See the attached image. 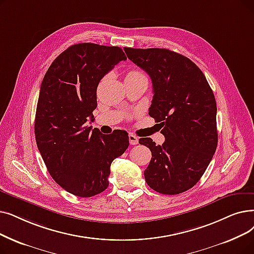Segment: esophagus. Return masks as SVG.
<instances>
[{
    "label": "esophagus",
    "instance_id": "1",
    "mask_svg": "<svg viewBox=\"0 0 254 254\" xmlns=\"http://www.w3.org/2000/svg\"><path fill=\"white\" fill-rule=\"evenodd\" d=\"M128 140H129V143H130L131 145H136V144H138V142H139V138L136 137L133 134H129L128 135Z\"/></svg>",
    "mask_w": 254,
    "mask_h": 254
}]
</instances>
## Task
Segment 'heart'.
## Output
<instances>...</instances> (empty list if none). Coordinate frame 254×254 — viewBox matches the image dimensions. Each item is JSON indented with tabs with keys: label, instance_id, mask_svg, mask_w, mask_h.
Masks as SVG:
<instances>
[{
	"label": "heart",
	"instance_id": "1",
	"mask_svg": "<svg viewBox=\"0 0 254 254\" xmlns=\"http://www.w3.org/2000/svg\"><path fill=\"white\" fill-rule=\"evenodd\" d=\"M141 76H144L141 72L136 71V70H131L127 73L126 79H131V78H141Z\"/></svg>",
	"mask_w": 254,
	"mask_h": 254
}]
</instances>
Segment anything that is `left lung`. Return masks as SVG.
<instances>
[{"instance_id":"8db88e82","label":"left lung","mask_w":254,"mask_h":254,"mask_svg":"<svg viewBox=\"0 0 254 254\" xmlns=\"http://www.w3.org/2000/svg\"><path fill=\"white\" fill-rule=\"evenodd\" d=\"M127 58L152 82L148 114L160 123L162 145L151 138L139 143L151 151L144 170L147 185L161 194L175 195L197 184L218 144L217 105L203 72L181 54L167 49H124Z\"/></svg>"}]
</instances>
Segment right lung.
Instances as JSON below:
<instances>
[{
    "mask_svg": "<svg viewBox=\"0 0 254 254\" xmlns=\"http://www.w3.org/2000/svg\"><path fill=\"white\" fill-rule=\"evenodd\" d=\"M123 60L127 57L118 47L78 43L54 60L42 80L35 115L37 147L54 181L75 196L105 191L111 163L128 147L126 130L105 135L86 125L94 120L98 83Z\"/></svg>",
    "mask_w": 254,
    "mask_h": 254,
    "instance_id": "obj_1",
    "label": "right lung"
}]
</instances>
